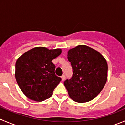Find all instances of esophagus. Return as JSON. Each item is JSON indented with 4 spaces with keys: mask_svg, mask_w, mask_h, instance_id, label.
I'll use <instances>...</instances> for the list:
<instances>
[{
    "mask_svg": "<svg viewBox=\"0 0 125 125\" xmlns=\"http://www.w3.org/2000/svg\"><path fill=\"white\" fill-rule=\"evenodd\" d=\"M61 78H62V81H65V75H62V77H61Z\"/></svg>",
    "mask_w": 125,
    "mask_h": 125,
    "instance_id": "esophagus-1",
    "label": "esophagus"
}]
</instances>
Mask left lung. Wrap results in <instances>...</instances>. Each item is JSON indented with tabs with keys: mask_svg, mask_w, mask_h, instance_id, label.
<instances>
[{
	"mask_svg": "<svg viewBox=\"0 0 125 125\" xmlns=\"http://www.w3.org/2000/svg\"><path fill=\"white\" fill-rule=\"evenodd\" d=\"M73 69L72 77L64 82L70 97L77 103L95 98L104 87L107 78V62L104 57L85 45H79L68 52Z\"/></svg>",
	"mask_w": 125,
	"mask_h": 125,
	"instance_id": "obj_1",
	"label": "left lung"
}]
</instances>
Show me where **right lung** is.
Instances as JSON below:
<instances>
[{
    "instance_id": "1",
    "label": "right lung",
    "mask_w": 125,
    "mask_h": 125,
    "mask_svg": "<svg viewBox=\"0 0 125 125\" xmlns=\"http://www.w3.org/2000/svg\"><path fill=\"white\" fill-rule=\"evenodd\" d=\"M60 49L36 47L22 55L16 62L15 77L24 95L32 100L42 101L52 95L62 79L55 74L52 60L60 55Z\"/></svg>"
}]
</instances>
